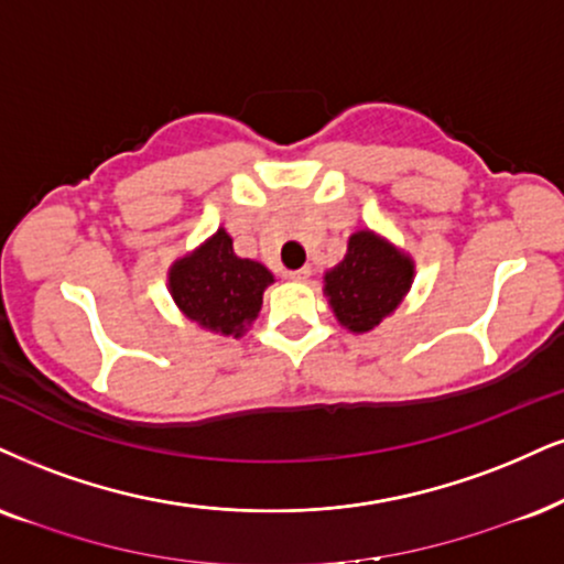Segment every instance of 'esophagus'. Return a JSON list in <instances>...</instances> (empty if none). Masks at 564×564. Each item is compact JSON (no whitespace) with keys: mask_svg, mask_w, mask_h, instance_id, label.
<instances>
[{"mask_svg":"<svg viewBox=\"0 0 564 564\" xmlns=\"http://www.w3.org/2000/svg\"><path fill=\"white\" fill-rule=\"evenodd\" d=\"M288 280H295V282H305L311 276V267H303V269H295V271H288Z\"/></svg>","mask_w":564,"mask_h":564,"instance_id":"34e87169","label":"esophagus"}]
</instances>
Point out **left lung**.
<instances>
[{
	"mask_svg": "<svg viewBox=\"0 0 564 564\" xmlns=\"http://www.w3.org/2000/svg\"><path fill=\"white\" fill-rule=\"evenodd\" d=\"M410 280V259L366 229L347 242V256L324 276V290L339 324L352 332H368L398 308Z\"/></svg>",
	"mask_w": 564,
	"mask_h": 564,
	"instance_id": "left-lung-1",
	"label": "left lung"
}]
</instances>
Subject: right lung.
Wrapping results in <instances>:
<instances>
[{
    "instance_id": "1",
    "label": "right lung",
    "mask_w": 564,
    "mask_h": 564,
    "mask_svg": "<svg viewBox=\"0 0 564 564\" xmlns=\"http://www.w3.org/2000/svg\"><path fill=\"white\" fill-rule=\"evenodd\" d=\"M271 282L267 267L235 256L225 229L170 271L172 297L183 314L206 329L235 337L259 316L263 290Z\"/></svg>"
}]
</instances>
